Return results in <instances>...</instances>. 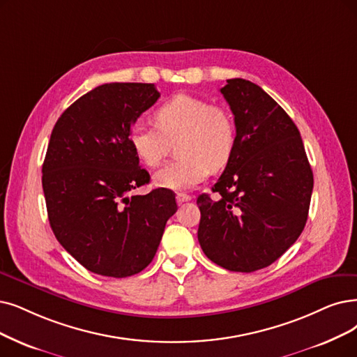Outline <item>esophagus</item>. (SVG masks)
Returning <instances> with one entry per match:
<instances>
[{"instance_id": "1", "label": "esophagus", "mask_w": 357, "mask_h": 357, "mask_svg": "<svg viewBox=\"0 0 357 357\" xmlns=\"http://www.w3.org/2000/svg\"><path fill=\"white\" fill-rule=\"evenodd\" d=\"M176 199H177V204H183V202H189L192 197L188 193H177Z\"/></svg>"}]
</instances>
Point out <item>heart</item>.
Here are the masks:
<instances>
[{
    "instance_id": "1",
    "label": "heart",
    "mask_w": 357,
    "mask_h": 357,
    "mask_svg": "<svg viewBox=\"0 0 357 357\" xmlns=\"http://www.w3.org/2000/svg\"><path fill=\"white\" fill-rule=\"evenodd\" d=\"M153 119L156 127L136 124L130 130L129 142L137 160L148 167H158L177 141V153L181 156L153 176L156 186L190 189L208 177L211 168L220 169L231 158L236 123L224 107L178 93L156 109Z\"/></svg>"
}]
</instances>
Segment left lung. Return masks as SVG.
Here are the masks:
<instances>
[{"label":"left lung","instance_id":"obj_1","mask_svg":"<svg viewBox=\"0 0 357 357\" xmlns=\"http://www.w3.org/2000/svg\"><path fill=\"white\" fill-rule=\"evenodd\" d=\"M236 123V144L209 195L197 197V240L208 258L234 273L262 269L302 234L313 174L289 114L261 86L228 79L220 89Z\"/></svg>","mask_w":357,"mask_h":357}]
</instances>
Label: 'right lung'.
I'll list each match as a JSON object with an SVG mask.
<instances>
[{
    "label": "right lung",
    "mask_w": 357,
    "mask_h": 357,
    "mask_svg": "<svg viewBox=\"0 0 357 357\" xmlns=\"http://www.w3.org/2000/svg\"><path fill=\"white\" fill-rule=\"evenodd\" d=\"M160 98L153 83H105L56 120L42 165L48 220L60 245L91 273L124 278L144 271L177 211L176 195L149 183L129 135Z\"/></svg>",
    "instance_id": "obj_1"
}]
</instances>
